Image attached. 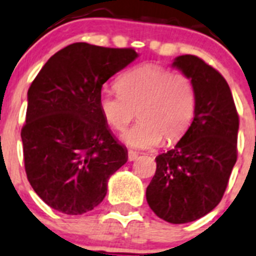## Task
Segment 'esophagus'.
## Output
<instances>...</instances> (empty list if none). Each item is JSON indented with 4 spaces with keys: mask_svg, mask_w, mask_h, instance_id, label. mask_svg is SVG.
I'll return each instance as SVG.
<instances>
[{
    "mask_svg": "<svg viewBox=\"0 0 256 256\" xmlns=\"http://www.w3.org/2000/svg\"><path fill=\"white\" fill-rule=\"evenodd\" d=\"M128 160H130V162L136 160V159H138V156H139V154H138V152H132V150H128Z\"/></svg>",
    "mask_w": 256,
    "mask_h": 256,
    "instance_id": "esophagus-1",
    "label": "esophagus"
}]
</instances>
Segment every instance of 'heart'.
I'll return each instance as SVG.
<instances>
[{
  "instance_id": "b5f03b06",
  "label": "heart",
  "mask_w": 256,
  "mask_h": 256,
  "mask_svg": "<svg viewBox=\"0 0 256 256\" xmlns=\"http://www.w3.org/2000/svg\"><path fill=\"white\" fill-rule=\"evenodd\" d=\"M118 93L102 90L98 107L107 125L125 130L134 114L139 122L122 135L134 149H150L164 142H178L190 128L196 107L193 83L182 73H172L155 64H142L121 74Z\"/></svg>"
}]
</instances>
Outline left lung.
I'll use <instances>...</instances> for the list:
<instances>
[{"label": "left lung", "instance_id": "1", "mask_svg": "<svg viewBox=\"0 0 256 256\" xmlns=\"http://www.w3.org/2000/svg\"><path fill=\"white\" fill-rule=\"evenodd\" d=\"M172 66L192 80L194 117L176 146L155 158L146 200L164 221L187 224L222 200L238 159V114L230 87L216 69L194 56H176Z\"/></svg>", "mask_w": 256, "mask_h": 256}]
</instances>
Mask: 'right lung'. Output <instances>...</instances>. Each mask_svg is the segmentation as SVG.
<instances>
[{
    "label": "right lung",
    "mask_w": 256,
    "mask_h": 256,
    "mask_svg": "<svg viewBox=\"0 0 256 256\" xmlns=\"http://www.w3.org/2000/svg\"><path fill=\"white\" fill-rule=\"evenodd\" d=\"M134 49L74 42L45 63L28 90L21 130L25 170L48 206L66 214L92 211L128 150L108 130L98 107L102 86L135 60Z\"/></svg>",
    "instance_id": "add662e5"
}]
</instances>
